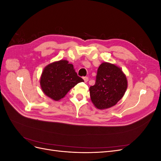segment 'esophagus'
I'll return each mask as SVG.
<instances>
[{
	"label": "esophagus",
	"mask_w": 161,
	"mask_h": 161,
	"mask_svg": "<svg viewBox=\"0 0 161 161\" xmlns=\"http://www.w3.org/2000/svg\"><path fill=\"white\" fill-rule=\"evenodd\" d=\"M83 79H84V81L85 82H88V80H89V78L87 76H85V77H83Z\"/></svg>",
	"instance_id": "obj_1"
}]
</instances>
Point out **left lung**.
Returning <instances> with one entry per match:
<instances>
[{
    "mask_svg": "<svg viewBox=\"0 0 161 161\" xmlns=\"http://www.w3.org/2000/svg\"><path fill=\"white\" fill-rule=\"evenodd\" d=\"M127 87V79L120 68L103 62L97 70L95 85L89 88L91 101L97 109H108L122 98Z\"/></svg>",
    "mask_w": 161,
    "mask_h": 161,
    "instance_id": "left-lung-1",
    "label": "left lung"
}]
</instances>
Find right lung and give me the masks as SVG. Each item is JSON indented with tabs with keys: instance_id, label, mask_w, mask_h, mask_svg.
Masks as SVG:
<instances>
[{
	"instance_id": "1",
	"label": "right lung",
	"mask_w": 161,
	"mask_h": 161,
	"mask_svg": "<svg viewBox=\"0 0 161 161\" xmlns=\"http://www.w3.org/2000/svg\"><path fill=\"white\" fill-rule=\"evenodd\" d=\"M83 79L77 75L74 66L69 61L61 60L52 62L43 69L40 85L45 95L54 101H59L72 87Z\"/></svg>"
}]
</instances>
